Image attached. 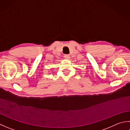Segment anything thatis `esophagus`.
<instances>
[{
  "label": "esophagus",
  "mask_w": 130,
  "mask_h": 130,
  "mask_svg": "<svg viewBox=\"0 0 130 130\" xmlns=\"http://www.w3.org/2000/svg\"><path fill=\"white\" fill-rule=\"evenodd\" d=\"M64 57L66 59H70V55L66 54V55H64Z\"/></svg>",
  "instance_id": "1"
}]
</instances>
